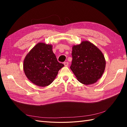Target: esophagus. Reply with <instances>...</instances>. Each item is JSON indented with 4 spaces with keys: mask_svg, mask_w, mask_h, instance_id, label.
I'll return each mask as SVG.
<instances>
[{
    "mask_svg": "<svg viewBox=\"0 0 127 127\" xmlns=\"http://www.w3.org/2000/svg\"><path fill=\"white\" fill-rule=\"evenodd\" d=\"M64 66H66V67L68 66V65H69V63L68 62H64Z\"/></svg>",
    "mask_w": 127,
    "mask_h": 127,
    "instance_id": "34e87169",
    "label": "esophagus"
}]
</instances>
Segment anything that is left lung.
Listing matches in <instances>:
<instances>
[{
    "mask_svg": "<svg viewBox=\"0 0 127 127\" xmlns=\"http://www.w3.org/2000/svg\"><path fill=\"white\" fill-rule=\"evenodd\" d=\"M72 50L70 69L77 79L86 85L96 82L103 74L106 66L101 51L88 41L73 45Z\"/></svg>",
    "mask_w": 127,
    "mask_h": 127,
    "instance_id": "8db88e82",
    "label": "left lung"
}]
</instances>
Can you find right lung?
Wrapping results in <instances>:
<instances>
[{"label":"right lung","mask_w":127,"mask_h":127,"mask_svg":"<svg viewBox=\"0 0 127 127\" xmlns=\"http://www.w3.org/2000/svg\"><path fill=\"white\" fill-rule=\"evenodd\" d=\"M64 64L57 61L52 45L40 42L27 54L23 69L26 76L35 85L45 87L54 80Z\"/></svg>","instance_id":"1"}]
</instances>
